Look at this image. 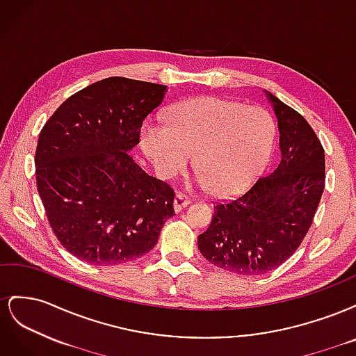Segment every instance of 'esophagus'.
I'll return each mask as SVG.
<instances>
[{
    "mask_svg": "<svg viewBox=\"0 0 356 356\" xmlns=\"http://www.w3.org/2000/svg\"><path fill=\"white\" fill-rule=\"evenodd\" d=\"M188 203H190V200H188L187 196L182 195V193H177L175 197H174V209L177 212H179V211L184 209Z\"/></svg>",
    "mask_w": 356,
    "mask_h": 356,
    "instance_id": "esophagus-1",
    "label": "esophagus"
}]
</instances>
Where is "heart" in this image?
Wrapping results in <instances>:
<instances>
[{
	"label": "heart",
	"mask_w": 356,
	"mask_h": 356,
	"mask_svg": "<svg viewBox=\"0 0 356 356\" xmlns=\"http://www.w3.org/2000/svg\"><path fill=\"white\" fill-rule=\"evenodd\" d=\"M276 129L260 106H243L220 98L181 102L169 124L148 122L141 145L161 178L181 174L196 153L197 184L215 196L230 197L250 188L268 163Z\"/></svg>",
	"instance_id": "b5f03b06"
}]
</instances>
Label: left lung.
Instances as JSON below:
<instances>
[{"instance_id":"left-lung-1","label":"left lung","mask_w":356,"mask_h":356,"mask_svg":"<svg viewBox=\"0 0 356 356\" xmlns=\"http://www.w3.org/2000/svg\"><path fill=\"white\" fill-rule=\"evenodd\" d=\"M266 96L277 118L279 165L241 197L213 207L197 238L209 263L246 276L270 272L297 251L325 187L324 147L314 129L275 95Z\"/></svg>"}]
</instances>
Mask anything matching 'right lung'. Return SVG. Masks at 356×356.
Segmentation results:
<instances>
[{
	"label": "right lung",
	"instance_id": "right-lung-1",
	"mask_svg": "<svg viewBox=\"0 0 356 356\" xmlns=\"http://www.w3.org/2000/svg\"><path fill=\"white\" fill-rule=\"evenodd\" d=\"M166 90L104 79L74 93L41 129L38 195L58 241L81 261L115 266L143 257L175 215V191L129 156Z\"/></svg>",
	"mask_w": 356,
	"mask_h": 356
}]
</instances>
